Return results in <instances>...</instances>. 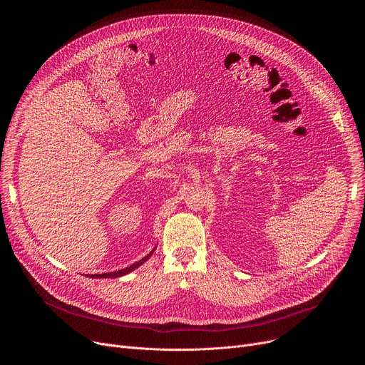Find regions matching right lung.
I'll use <instances>...</instances> for the list:
<instances>
[{
  "mask_svg": "<svg viewBox=\"0 0 365 365\" xmlns=\"http://www.w3.org/2000/svg\"><path fill=\"white\" fill-rule=\"evenodd\" d=\"M154 251V250H153ZM153 251L150 252V254H147L144 258H141L138 263H134L133 266H130V267H125V269H123V270H118V272H113V273H103V274H93L92 277H95V279H107V277H111V279H114V277H120V276H124V274H128L130 272H133L134 269H137L138 266H141L145 259H148L150 258V255L153 254Z\"/></svg>",
  "mask_w": 365,
  "mask_h": 365,
  "instance_id": "obj_1",
  "label": "right lung"
}]
</instances>
